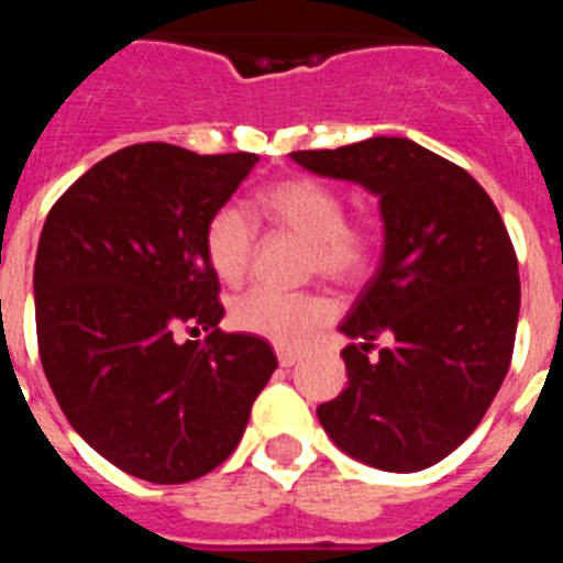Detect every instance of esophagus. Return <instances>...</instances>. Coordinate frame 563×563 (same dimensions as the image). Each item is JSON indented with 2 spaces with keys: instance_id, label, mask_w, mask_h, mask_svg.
Segmentation results:
<instances>
[{
  "instance_id": "obj_1",
  "label": "esophagus",
  "mask_w": 563,
  "mask_h": 563,
  "mask_svg": "<svg viewBox=\"0 0 563 563\" xmlns=\"http://www.w3.org/2000/svg\"><path fill=\"white\" fill-rule=\"evenodd\" d=\"M276 357H278V366H285V369H290V366H296V363L301 361V355L292 350H276Z\"/></svg>"
}]
</instances>
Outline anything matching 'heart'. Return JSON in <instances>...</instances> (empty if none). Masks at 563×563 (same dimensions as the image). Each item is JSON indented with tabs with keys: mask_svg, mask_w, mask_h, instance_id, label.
Listing matches in <instances>:
<instances>
[{
	"mask_svg": "<svg viewBox=\"0 0 563 563\" xmlns=\"http://www.w3.org/2000/svg\"><path fill=\"white\" fill-rule=\"evenodd\" d=\"M253 206L267 225L305 242L307 273H318L335 285H355L369 271L377 247L375 225L369 220H346V202L338 188L312 177H287L262 188ZM202 247L217 278L239 285L251 267L256 233L236 208H220L208 220ZM330 316V301L312 292L282 296L253 290L231 307L236 330L276 346H301Z\"/></svg>",
	"mask_w": 563,
	"mask_h": 563,
	"instance_id": "1",
	"label": "heart"
}]
</instances>
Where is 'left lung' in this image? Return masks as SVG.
<instances>
[{
    "label": "left lung",
    "instance_id": "8db88e82",
    "mask_svg": "<svg viewBox=\"0 0 563 563\" xmlns=\"http://www.w3.org/2000/svg\"><path fill=\"white\" fill-rule=\"evenodd\" d=\"M318 177L377 197L383 253L338 330L346 389L318 422L363 465L415 474L460 449L494 402L514 355L519 262L485 188L409 137L292 152ZM393 343L369 356L374 338Z\"/></svg>",
    "mask_w": 563,
    "mask_h": 563
}]
</instances>
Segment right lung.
Here are the masks:
<instances>
[{
    "instance_id": "obj_1",
    "label": "right lung",
    "mask_w": 563,
    "mask_h": 563,
    "mask_svg": "<svg viewBox=\"0 0 563 563\" xmlns=\"http://www.w3.org/2000/svg\"><path fill=\"white\" fill-rule=\"evenodd\" d=\"M256 163L137 143L78 177L44 220L33 267L44 375L84 442L137 479L180 485L222 465L278 366L267 341L220 330L202 247ZM180 323L207 341L177 344Z\"/></svg>"
}]
</instances>
